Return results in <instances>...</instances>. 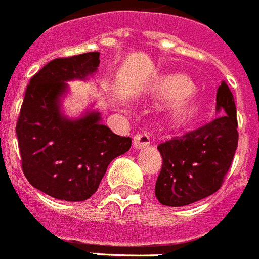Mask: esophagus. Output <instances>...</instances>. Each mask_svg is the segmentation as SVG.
Here are the masks:
<instances>
[{
	"instance_id": "1",
	"label": "esophagus",
	"mask_w": 259,
	"mask_h": 259,
	"mask_svg": "<svg viewBox=\"0 0 259 259\" xmlns=\"http://www.w3.org/2000/svg\"><path fill=\"white\" fill-rule=\"evenodd\" d=\"M134 146L136 148H142V147L150 146V136L144 134V132H139L134 136Z\"/></svg>"
}]
</instances>
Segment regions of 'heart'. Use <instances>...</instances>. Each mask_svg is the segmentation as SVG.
Masks as SVG:
<instances>
[{
	"instance_id": "b5f03b06",
	"label": "heart",
	"mask_w": 259,
	"mask_h": 259,
	"mask_svg": "<svg viewBox=\"0 0 259 259\" xmlns=\"http://www.w3.org/2000/svg\"><path fill=\"white\" fill-rule=\"evenodd\" d=\"M194 92V84L183 74H169L159 84V94L171 100H183ZM198 105L192 101H179L174 107V116L179 121H186L195 116Z\"/></svg>"
}]
</instances>
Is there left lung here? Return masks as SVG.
Masks as SVG:
<instances>
[{
	"label": "left lung",
	"mask_w": 259,
	"mask_h": 259,
	"mask_svg": "<svg viewBox=\"0 0 259 259\" xmlns=\"http://www.w3.org/2000/svg\"><path fill=\"white\" fill-rule=\"evenodd\" d=\"M219 116L200 127L160 143L163 158L155 195L162 204L181 207L221 188L238 147L234 96L223 80L217 91Z\"/></svg>",
	"instance_id": "left-lung-1"
}]
</instances>
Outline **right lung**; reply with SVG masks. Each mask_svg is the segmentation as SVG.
<instances>
[{"label":"right lung","mask_w":259,"mask_h":259,"mask_svg":"<svg viewBox=\"0 0 259 259\" xmlns=\"http://www.w3.org/2000/svg\"><path fill=\"white\" fill-rule=\"evenodd\" d=\"M99 57V52H88L52 60L25 91L16 124L22 172L33 187L56 199L91 198L109 163L131 147V138L99 123V113L68 120L59 112L65 81L94 73Z\"/></svg>","instance_id":"obj_1"}]
</instances>
